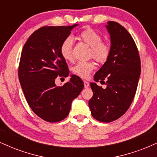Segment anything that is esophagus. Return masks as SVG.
I'll use <instances>...</instances> for the list:
<instances>
[{"instance_id": "34e87169", "label": "esophagus", "mask_w": 157, "mask_h": 157, "mask_svg": "<svg viewBox=\"0 0 157 157\" xmlns=\"http://www.w3.org/2000/svg\"><path fill=\"white\" fill-rule=\"evenodd\" d=\"M83 83H84V87L86 88H88L89 86V82H87V81H84L83 82Z\"/></svg>"}]
</instances>
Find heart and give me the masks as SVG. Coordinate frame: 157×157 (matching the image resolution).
<instances>
[{"label":"heart","mask_w":157,"mask_h":157,"mask_svg":"<svg viewBox=\"0 0 157 157\" xmlns=\"http://www.w3.org/2000/svg\"><path fill=\"white\" fill-rule=\"evenodd\" d=\"M79 38L91 47V55L94 59L100 63H104L108 60L111 47L107 43L102 42V36L97 31L91 28L86 29L79 34ZM72 48L73 38L71 37H66L60 46V54L66 60H72ZM95 68L96 66L92 61H80L72 66L71 71L77 76L87 78Z\"/></svg>","instance_id":"heart-1"}]
</instances>
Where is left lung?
<instances>
[{
  "instance_id": "obj_1",
  "label": "left lung",
  "mask_w": 157,
  "mask_h": 157,
  "mask_svg": "<svg viewBox=\"0 0 157 157\" xmlns=\"http://www.w3.org/2000/svg\"><path fill=\"white\" fill-rule=\"evenodd\" d=\"M105 27L111 39V52L94 79L95 82L105 80L107 86L102 89L96 82L90 83L93 97L89 105L94 118L110 122L122 117L130 107L137 89L141 63L129 32L114 21H109Z\"/></svg>"
}]
</instances>
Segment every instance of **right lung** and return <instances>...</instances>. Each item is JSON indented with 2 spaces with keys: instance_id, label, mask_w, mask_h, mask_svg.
<instances>
[{
  "instance_id": "right-lung-1",
  "label": "right lung",
  "mask_w": 157,
  "mask_h": 157,
  "mask_svg": "<svg viewBox=\"0 0 157 157\" xmlns=\"http://www.w3.org/2000/svg\"><path fill=\"white\" fill-rule=\"evenodd\" d=\"M77 26L41 27L29 37L21 52L20 83L29 107L45 121L64 120L84 87L81 78L74 75L63 86L55 84L57 76L66 77L69 74L60 46Z\"/></svg>"
}]
</instances>
